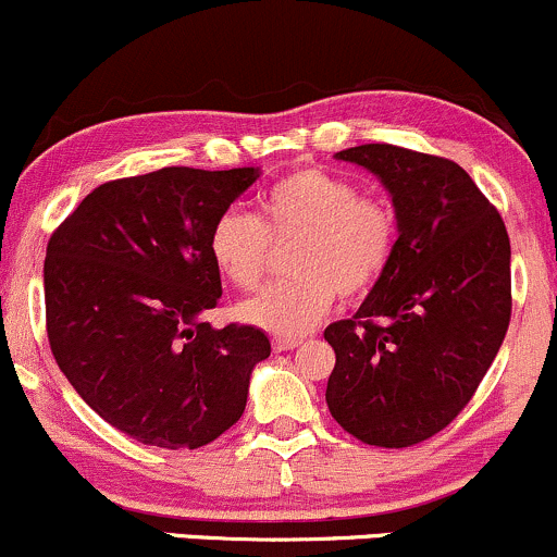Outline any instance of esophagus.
Instances as JSON below:
<instances>
[{
	"mask_svg": "<svg viewBox=\"0 0 557 557\" xmlns=\"http://www.w3.org/2000/svg\"><path fill=\"white\" fill-rule=\"evenodd\" d=\"M302 343V337H276L273 339V350H292Z\"/></svg>",
	"mask_w": 557,
	"mask_h": 557,
	"instance_id": "esophagus-1",
	"label": "esophagus"
}]
</instances>
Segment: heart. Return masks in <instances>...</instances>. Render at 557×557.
I'll use <instances>...</instances> for the list:
<instances>
[{
	"label": "heart",
	"instance_id": "b5f03b06",
	"mask_svg": "<svg viewBox=\"0 0 557 557\" xmlns=\"http://www.w3.org/2000/svg\"><path fill=\"white\" fill-rule=\"evenodd\" d=\"M297 236L292 278L268 286L238 308L249 324L297 337L332 310L339 295L356 297L385 276L396 252V212L380 196L321 166L278 177L260 196V214H220L209 231V257L236 289L252 292L268 273L271 242Z\"/></svg>",
	"mask_w": 557,
	"mask_h": 557
}]
</instances>
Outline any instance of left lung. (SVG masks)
Masks as SVG:
<instances>
[{
	"label": "left lung",
	"instance_id": "8db88e82",
	"mask_svg": "<svg viewBox=\"0 0 557 557\" xmlns=\"http://www.w3.org/2000/svg\"><path fill=\"white\" fill-rule=\"evenodd\" d=\"M337 159L393 196L391 265L352 319L334 321L326 404L369 446L433 438L468 406L510 324V238L499 212L454 161L367 143Z\"/></svg>",
	"mask_w": 557,
	"mask_h": 557
}]
</instances>
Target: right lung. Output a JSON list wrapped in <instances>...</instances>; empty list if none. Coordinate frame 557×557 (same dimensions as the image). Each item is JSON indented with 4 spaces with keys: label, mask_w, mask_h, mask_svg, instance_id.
Returning a JSON list of instances; mask_svg holds the SVG:
<instances>
[{
    "label": "right lung",
    "mask_w": 557,
    "mask_h": 557,
    "mask_svg": "<svg viewBox=\"0 0 557 557\" xmlns=\"http://www.w3.org/2000/svg\"><path fill=\"white\" fill-rule=\"evenodd\" d=\"M255 166H164L103 183L58 225L45 257L52 356L106 422L159 448L212 444L244 414L265 332L201 319L223 286L209 231Z\"/></svg>",
    "instance_id": "1"
}]
</instances>
